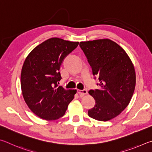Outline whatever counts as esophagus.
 Masks as SVG:
<instances>
[{
    "label": "esophagus",
    "instance_id": "34e87169",
    "mask_svg": "<svg viewBox=\"0 0 152 152\" xmlns=\"http://www.w3.org/2000/svg\"><path fill=\"white\" fill-rule=\"evenodd\" d=\"M77 92H78V94L81 95V96H84L85 95L87 94V89H83V90L78 89Z\"/></svg>",
    "mask_w": 152,
    "mask_h": 152
}]
</instances>
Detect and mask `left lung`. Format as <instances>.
Here are the masks:
<instances>
[{"mask_svg": "<svg viewBox=\"0 0 152 152\" xmlns=\"http://www.w3.org/2000/svg\"><path fill=\"white\" fill-rule=\"evenodd\" d=\"M79 46L93 75L100 81L99 89L89 91L95 105L88 115L98 121L110 120L119 115L131 101L135 87L134 65L126 52L110 39L80 42Z\"/></svg>", "mask_w": 152, "mask_h": 152, "instance_id": "left-lung-1", "label": "left lung"}]
</instances>
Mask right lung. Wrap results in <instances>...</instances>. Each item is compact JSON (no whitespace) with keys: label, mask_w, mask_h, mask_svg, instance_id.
<instances>
[{"label":"right lung","mask_w":152,"mask_h":152,"mask_svg":"<svg viewBox=\"0 0 152 152\" xmlns=\"http://www.w3.org/2000/svg\"><path fill=\"white\" fill-rule=\"evenodd\" d=\"M78 45L54 37L39 45L26 57L21 71V89L26 105L39 118L48 121L61 118L73 99L77 90L65 89L57 83L64 58Z\"/></svg>","instance_id":"add662e5"}]
</instances>
